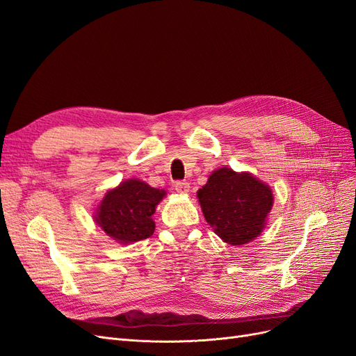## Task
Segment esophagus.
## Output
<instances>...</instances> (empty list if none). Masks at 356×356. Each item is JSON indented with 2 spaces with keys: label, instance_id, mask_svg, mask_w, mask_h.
<instances>
[{
  "label": "esophagus",
  "instance_id": "obj_1",
  "mask_svg": "<svg viewBox=\"0 0 356 356\" xmlns=\"http://www.w3.org/2000/svg\"><path fill=\"white\" fill-rule=\"evenodd\" d=\"M175 189H176L177 192H180V193H186V192H189L191 186H189V183H188V181L179 180V181H176V183H175Z\"/></svg>",
  "mask_w": 356,
  "mask_h": 356
}]
</instances>
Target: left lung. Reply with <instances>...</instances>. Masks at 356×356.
<instances>
[{
  "instance_id": "obj_1",
  "label": "left lung",
  "mask_w": 356,
  "mask_h": 356,
  "mask_svg": "<svg viewBox=\"0 0 356 356\" xmlns=\"http://www.w3.org/2000/svg\"><path fill=\"white\" fill-rule=\"evenodd\" d=\"M205 220L229 245H245L266 226L273 207L271 189L249 173L222 167L198 191Z\"/></svg>"
}]
</instances>
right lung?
Masks as SVG:
<instances>
[{
  "label": "right lung",
  "mask_w": 356,
  "mask_h": 356,
  "mask_svg": "<svg viewBox=\"0 0 356 356\" xmlns=\"http://www.w3.org/2000/svg\"><path fill=\"white\" fill-rule=\"evenodd\" d=\"M164 195V191L151 188L145 181L126 180L104 196L95 220L120 243L147 239L155 230L151 217Z\"/></svg>",
  "instance_id": "add662e5"
}]
</instances>
